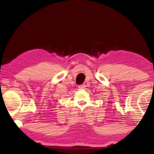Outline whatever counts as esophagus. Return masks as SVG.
Returning a JSON list of instances; mask_svg holds the SVG:
<instances>
[{
	"mask_svg": "<svg viewBox=\"0 0 154 154\" xmlns=\"http://www.w3.org/2000/svg\"><path fill=\"white\" fill-rule=\"evenodd\" d=\"M86 88V85H85V84H83V85H79V88L80 90H83L85 89V88Z\"/></svg>",
	"mask_w": 154,
	"mask_h": 154,
	"instance_id": "1",
	"label": "esophagus"
}]
</instances>
